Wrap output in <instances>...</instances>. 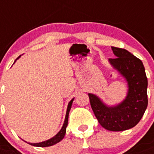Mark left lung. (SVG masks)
I'll return each mask as SVG.
<instances>
[{
    "instance_id": "left-lung-1",
    "label": "left lung",
    "mask_w": 154,
    "mask_h": 154,
    "mask_svg": "<svg viewBox=\"0 0 154 154\" xmlns=\"http://www.w3.org/2000/svg\"><path fill=\"white\" fill-rule=\"evenodd\" d=\"M112 49L116 57L109 58V62L127 81V97L112 107L106 105L96 95L88 93V97L99 123L108 131H122L135 127L144 115L148 105V81L139 58L125 49L115 47Z\"/></svg>"
}]
</instances>
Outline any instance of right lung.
<instances>
[{"label":"right lung","mask_w":154,"mask_h":154,"mask_svg":"<svg viewBox=\"0 0 154 154\" xmlns=\"http://www.w3.org/2000/svg\"><path fill=\"white\" fill-rule=\"evenodd\" d=\"M20 57V56H19V57H17V59H18ZM16 61H15V62H16ZM73 99H72V100H70V102L69 103L68 107H67V111H66V119H65L63 126H62V129L60 130L59 132H58L55 136H54L53 138H51V139L44 141V142H38V143H28V144L32 145V146H38V147H47V146H53V145L56 144V143H57V142H59L60 141H62V140L63 139V138H64L65 134H66V127H67V125H68L69 113V111H70V108H71V106H72V103H73Z\"/></svg>","instance_id":"obj_1"}]
</instances>
